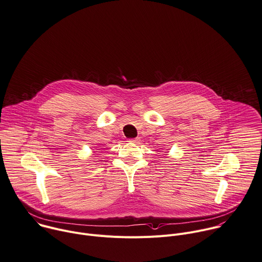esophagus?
Returning a JSON list of instances; mask_svg holds the SVG:
<instances>
[{
  "instance_id": "1",
  "label": "esophagus",
  "mask_w": 262,
  "mask_h": 262,
  "mask_svg": "<svg viewBox=\"0 0 262 262\" xmlns=\"http://www.w3.org/2000/svg\"><path fill=\"white\" fill-rule=\"evenodd\" d=\"M128 141L132 142V143H138L140 140H139V138H130Z\"/></svg>"
}]
</instances>
